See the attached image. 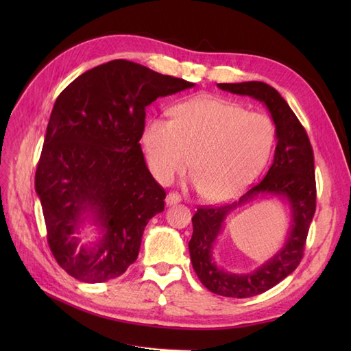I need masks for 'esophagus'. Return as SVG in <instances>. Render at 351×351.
<instances>
[{"mask_svg": "<svg viewBox=\"0 0 351 351\" xmlns=\"http://www.w3.org/2000/svg\"><path fill=\"white\" fill-rule=\"evenodd\" d=\"M182 202V197H180L178 193H168L165 197V205L167 206H171V205H177Z\"/></svg>", "mask_w": 351, "mask_h": 351, "instance_id": "esophagus-1", "label": "esophagus"}]
</instances>
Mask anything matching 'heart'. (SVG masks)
Returning a JSON list of instances; mask_svg holds the SVG:
<instances>
[{
  "instance_id": "1",
  "label": "heart",
  "mask_w": 351,
  "mask_h": 351,
  "mask_svg": "<svg viewBox=\"0 0 351 351\" xmlns=\"http://www.w3.org/2000/svg\"><path fill=\"white\" fill-rule=\"evenodd\" d=\"M171 120L146 124L142 142L158 182H173L193 158L195 186L210 202L240 195L267 164L275 143L269 117L217 97H196L177 105Z\"/></svg>"
}]
</instances>
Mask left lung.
<instances>
[{"label": "left lung", "instance_id": "8db88e82", "mask_svg": "<svg viewBox=\"0 0 351 351\" xmlns=\"http://www.w3.org/2000/svg\"><path fill=\"white\" fill-rule=\"evenodd\" d=\"M217 86L262 102L271 114L277 137L274 162L261 183L230 205L199 208L192 218L193 234L189 241V250L200 282L215 294L244 299L272 289L299 267L316 209L313 151L299 119L269 84L241 82L218 83ZM262 195L277 197L291 208V230L283 247L252 273L236 274L221 269L211 256V250L225 218L232 210Z\"/></svg>", "mask_w": 351, "mask_h": 351}]
</instances>
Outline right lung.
Listing matches in <instances>:
<instances>
[{
	"mask_svg": "<svg viewBox=\"0 0 351 351\" xmlns=\"http://www.w3.org/2000/svg\"><path fill=\"white\" fill-rule=\"evenodd\" d=\"M195 83L114 60L73 80L52 108L35 174L49 249L83 282L120 277L137 259L165 192L141 147L146 107ZM86 225L97 242L78 246Z\"/></svg>",
	"mask_w": 351,
	"mask_h": 351,
	"instance_id": "add662e5",
	"label": "right lung"
}]
</instances>
